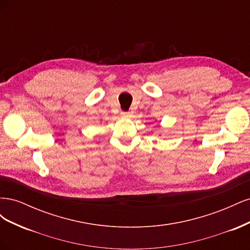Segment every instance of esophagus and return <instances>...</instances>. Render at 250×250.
Returning <instances> with one entry per match:
<instances>
[{
    "label": "esophagus",
    "mask_w": 250,
    "mask_h": 250,
    "mask_svg": "<svg viewBox=\"0 0 250 250\" xmlns=\"http://www.w3.org/2000/svg\"><path fill=\"white\" fill-rule=\"evenodd\" d=\"M121 115H122L125 118H129L131 116V112L130 111H122V112H121Z\"/></svg>",
    "instance_id": "34e87169"
}]
</instances>
